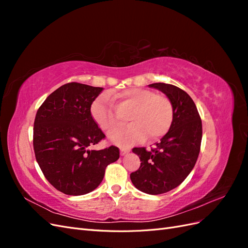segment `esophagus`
Returning <instances> with one entry per match:
<instances>
[{
	"label": "esophagus",
	"instance_id": "34e87169",
	"mask_svg": "<svg viewBox=\"0 0 248 248\" xmlns=\"http://www.w3.org/2000/svg\"><path fill=\"white\" fill-rule=\"evenodd\" d=\"M130 152V149L129 148H121L120 149V154H121L122 156H124V155H126L127 153H129Z\"/></svg>",
	"mask_w": 248,
	"mask_h": 248
}]
</instances>
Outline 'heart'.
Listing matches in <instances>:
<instances>
[{
	"label": "heart",
	"mask_w": 248,
	"mask_h": 248,
	"mask_svg": "<svg viewBox=\"0 0 248 248\" xmlns=\"http://www.w3.org/2000/svg\"><path fill=\"white\" fill-rule=\"evenodd\" d=\"M122 104L132 108L127 116L129 125L109 133L110 141L119 146H129L144 140H156L166 134L172 123L174 109L164 95H156L150 90L132 88L118 95ZM91 115L104 131H110L118 124L116 109L108 95L103 94L93 101Z\"/></svg>",
	"instance_id": "obj_1"
}]
</instances>
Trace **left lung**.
<instances>
[{"label":"left lung","mask_w":248,"mask_h":248,"mask_svg":"<svg viewBox=\"0 0 248 248\" xmlns=\"http://www.w3.org/2000/svg\"><path fill=\"white\" fill-rule=\"evenodd\" d=\"M150 88L159 90L172 104L174 118L168 133L156 148H133L140 167L130 174L132 184L148 194H161L176 188L192 170L202 141V120L191 97L174 85L155 82Z\"/></svg>","instance_id":"8db88e82"}]
</instances>
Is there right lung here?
<instances>
[{"label":"right lung","mask_w":248,"mask_h":248,"mask_svg":"<svg viewBox=\"0 0 248 248\" xmlns=\"http://www.w3.org/2000/svg\"><path fill=\"white\" fill-rule=\"evenodd\" d=\"M103 88L68 82L52 92L37 110L33 146L47 181L69 196H82L98 187L119 148L91 150L106 138L91 115Z\"/></svg>","instance_id":"1"}]
</instances>
